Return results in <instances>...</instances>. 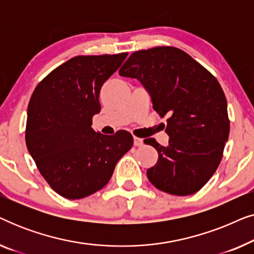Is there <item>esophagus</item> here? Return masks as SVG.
I'll use <instances>...</instances> for the list:
<instances>
[{
    "label": "esophagus",
    "instance_id": "esophagus-1",
    "mask_svg": "<svg viewBox=\"0 0 254 254\" xmlns=\"http://www.w3.org/2000/svg\"><path fill=\"white\" fill-rule=\"evenodd\" d=\"M143 144V140L140 137H136L134 136V145H136V147H140V145Z\"/></svg>",
    "mask_w": 254,
    "mask_h": 254
}]
</instances>
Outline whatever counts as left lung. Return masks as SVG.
<instances>
[{
	"instance_id": "1",
	"label": "left lung",
	"mask_w": 254,
	"mask_h": 254,
	"mask_svg": "<svg viewBox=\"0 0 254 254\" xmlns=\"http://www.w3.org/2000/svg\"><path fill=\"white\" fill-rule=\"evenodd\" d=\"M119 74L136 78L159 116L168 117V147L145 138L158 152L147 170L156 189L190 195L206 185L220 165L230 131L227 99L220 83L179 48L161 46L134 52Z\"/></svg>"
}]
</instances>
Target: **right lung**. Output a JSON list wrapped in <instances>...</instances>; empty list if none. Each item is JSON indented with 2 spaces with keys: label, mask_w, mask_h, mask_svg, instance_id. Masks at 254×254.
<instances>
[{
  "label": "right lung",
  "mask_w": 254,
  "mask_h": 254,
  "mask_svg": "<svg viewBox=\"0 0 254 254\" xmlns=\"http://www.w3.org/2000/svg\"><path fill=\"white\" fill-rule=\"evenodd\" d=\"M127 53L79 55L51 71L36 86L27 107L26 147L41 176L65 199L102 190L117 163L133 147L127 130L96 133L102 85Z\"/></svg>",
  "instance_id": "1"
}]
</instances>
